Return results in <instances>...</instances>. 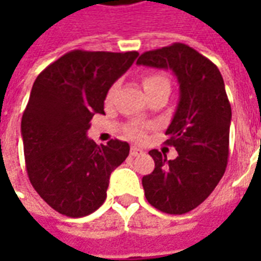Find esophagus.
<instances>
[{"label": "esophagus", "mask_w": 261, "mask_h": 261, "mask_svg": "<svg viewBox=\"0 0 261 261\" xmlns=\"http://www.w3.org/2000/svg\"><path fill=\"white\" fill-rule=\"evenodd\" d=\"M142 149L138 147H131L130 149V155L131 156H138V155H141Z\"/></svg>", "instance_id": "obj_1"}]
</instances>
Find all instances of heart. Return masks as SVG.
Masks as SVG:
<instances>
[{"label":"heart","instance_id":"heart-1","mask_svg":"<svg viewBox=\"0 0 261 261\" xmlns=\"http://www.w3.org/2000/svg\"><path fill=\"white\" fill-rule=\"evenodd\" d=\"M142 84H144V89L145 91H151V89H155V88H159V86H170L169 80L162 74H147L142 80ZM116 85L110 89V93H113ZM127 137L134 140V141H142L145 138V125L134 124L127 127Z\"/></svg>","mask_w":261,"mask_h":261}]
</instances>
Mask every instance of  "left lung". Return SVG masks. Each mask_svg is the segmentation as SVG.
<instances>
[{"instance_id":"obj_1","label":"left lung","mask_w":261,"mask_h":261,"mask_svg":"<svg viewBox=\"0 0 261 261\" xmlns=\"http://www.w3.org/2000/svg\"><path fill=\"white\" fill-rule=\"evenodd\" d=\"M137 64L172 69L179 82V103L166 130L177 158L151 149L155 169L142 177V187L156 210L186 214L213 193L226 169L232 112L224 80L217 65L183 43L145 51Z\"/></svg>"}]
</instances>
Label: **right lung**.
<instances>
[{
  "mask_svg": "<svg viewBox=\"0 0 261 261\" xmlns=\"http://www.w3.org/2000/svg\"><path fill=\"white\" fill-rule=\"evenodd\" d=\"M137 51L72 50L43 69L33 84L20 131L26 170L37 194L57 213L80 218L106 200L110 175L130 145L86 137L93 114H105L110 86L130 68Z\"/></svg>",
  "mask_w": 261,
  "mask_h": 261,
  "instance_id": "add662e5",
  "label": "right lung"
}]
</instances>
